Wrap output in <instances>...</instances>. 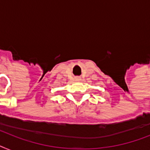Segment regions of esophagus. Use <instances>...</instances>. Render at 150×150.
<instances>
[{
    "mask_svg": "<svg viewBox=\"0 0 150 150\" xmlns=\"http://www.w3.org/2000/svg\"><path fill=\"white\" fill-rule=\"evenodd\" d=\"M75 80H76V81H80V80H81V78L76 77V78H75Z\"/></svg>",
    "mask_w": 150,
    "mask_h": 150,
    "instance_id": "1",
    "label": "esophagus"
}]
</instances>
